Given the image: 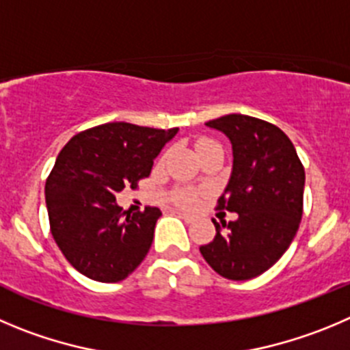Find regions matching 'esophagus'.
Instances as JSON below:
<instances>
[{"label": "esophagus", "instance_id": "1", "mask_svg": "<svg viewBox=\"0 0 350 350\" xmlns=\"http://www.w3.org/2000/svg\"><path fill=\"white\" fill-rule=\"evenodd\" d=\"M178 215H179V217H183V219H185L186 223H193V221H195L193 215L186 214V212H178Z\"/></svg>", "mask_w": 350, "mask_h": 350}]
</instances>
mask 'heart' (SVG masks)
I'll return each instance as SVG.
<instances>
[{
	"instance_id": "heart-1",
	"label": "heart",
	"mask_w": 350,
	"mask_h": 350,
	"mask_svg": "<svg viewBox=\"0 0 350 350\" xmlns=\"http://www.w3.org/2000/svg\"><path fill=\"white\" fill-rule=\"evenodd\" d=\"M204 145H208V142H202V143H198V148H200V146H204ZM181 202L183 205H191L193 204V197H191V195H188V193H185L181 197Z\"/></svg>"
}]
</instances>
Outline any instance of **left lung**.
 <instances>
[{"mask_svg":"<svg viewBox=\"0 0 350 350\" xmlns=\"http://www.w3.org/2000/svg\"><path fill=\"white\" fill-rule=\"evenodd\" d=\"M231 143L233 167L219 208L238 219L221 226L200 254L223 278H256L286 252L300 219L306 174L295 146L280 127L241 113L208 120Z\"/></svg>","mask_w":350,"mask_h":350,"instance_id":"8db88e82","label":"left lung"}]
</instances>
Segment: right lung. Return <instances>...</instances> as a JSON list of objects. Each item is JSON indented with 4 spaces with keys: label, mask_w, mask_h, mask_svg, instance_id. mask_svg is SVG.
<instances>
[{
    "label": "right lung",
    "mask_w": 350,
    "mask_h": 350,
    "mask_svg": "<svg viewBox=\"0 0 350 350\" xmlns=\"http://www.w3.org/2000/svg\"><path fill=\"white\" fill-rule=\"evenodd\" d=\"M178 131L101 124L74 136L58 153L44 188L48 217L58 249L81 274L116 283L145 259L162 212H124L116 195L150 176L153 160Z\"/></svg>",
    "instance_id": "obj_1"
}]
</instances>
